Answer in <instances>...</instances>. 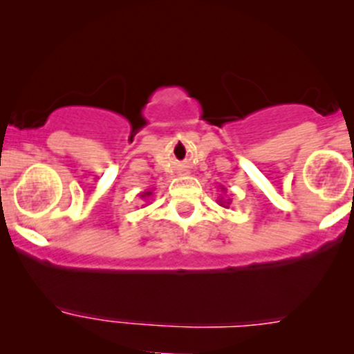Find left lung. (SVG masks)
I'll return each instance as SVG.
<instances>
[{
  "mask_svg": "<svg viewBox=\"0 0 354 354\" xmlns=\"http://www.w3.org/2000/svg\"><path fill=\"white\" fill-rule=\"evenodd\" d=\"M221 192H226V188L221 187ZM217 202H219L221 207H224V209H227V207H230V203H231V200H230V198L224 200V197H219V198H217Z\"/></svg>",
  "mask_w": 354,
  "mask_h": 354,
  "instance_id": "1",
  "label": "left lung"
}]
</instances>
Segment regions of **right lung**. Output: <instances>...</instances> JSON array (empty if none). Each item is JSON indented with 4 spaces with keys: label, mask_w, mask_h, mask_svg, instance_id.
<instances>
[{
    "label": "right lung",
    "mask_w": 354,
    "mask_h": 354,
    "mask_svg": "<svg viewBox=\"0 0 354 354\" xmlns=\"http://www.w3.org/2000/svg\"><path fill=\"white\" fill-rule=\"evenodd\" d=\"M140 197L142 198H149V197H152V192H142V194H140Z\"/></svg>",
    "instance_id": "add662e5"
}]
</instances>
